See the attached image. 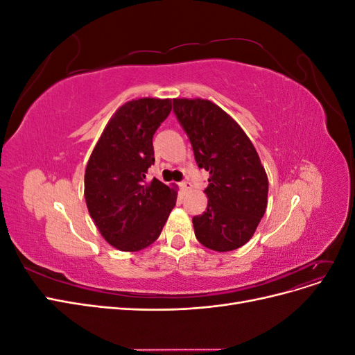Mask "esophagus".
<instances>
[{"mask_svg":"<svg viewBox=\"0 0 355 355\" xmlns=\"http://www.w3.org/2000/svg\"><path fill=\"white\" fill-rule=\"evenodd\" d=\"M179 188H180V191L182 192H187L189 188H191V182H180V184H179Z\"/></svg>","mask_w":355,"mask_h":355,"instance_id":"34e87169","label":"esophagus"}]
</instances>
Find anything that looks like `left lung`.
Masks as SVG:
<instances>
[{
    "label": "left lung",
    "mask_w": 355,
    "mask_h": 355,
    "mask_svg": "<svg viewBox=\"0 0 355 355\" xmlns=\"http://www.w3.org/2000/svg\"><path fill=\"white\" fill-rule=\"evenodd\" d=\"M200 168L209 171L207 209L192 218L197 240L214 252H231L252 239L266 210L268 178L243 128L218 105L173 99Z\"/></svg>",
    "instance_id": "8db88e82"
}]
</instances>
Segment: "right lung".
I'll return each mask as SVG.
<instances>
[{"instance_id":"add662e5","label":"right lung","mask_w":355,"mask_h":355,"mask_svg":"<svg viewBox=\"0 0 355 355\" xmlns=\"http://www.w3.org/2000/svg\"><path fill=\"white\" fill-rule=\"evenodd\" d=\"M171 111L170 99L144 98L123 105L96 144L84 175V197L103 239L123 252H137L161 234L176 191L146 180L154 164L153 137Z\"/></svg>"}]
</instances>
